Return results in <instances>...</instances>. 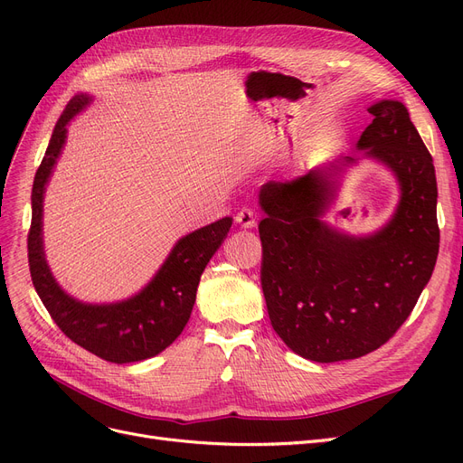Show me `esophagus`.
Here are the masks:
<instances>
[{
	"label": "esophagus",
	"mask_w": 463,
	"mask_h": 463,
	"mask_svg": "<svg viewBox=\"0 0 463 463\" xmlns=\"http://www.w3.org/2000/svg\"><path fill=\"white\" fill-rule=\"evenodd\" d=\"M235 222L240 223V226H241V228H245V230H249V228H255V223H257V214H255L253 210H250V208H243V210H240V213H237Z\"/></svg>",
	"instance_id": "34e87169"
}]
</instances>
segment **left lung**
<instances>
[{"mask_svg":"<svg viewBox=\"0 0 463 463\" xmlns=\"http://www.w3.org/2000/svg\"><path fill=\"white\" fill-rule=\"evenodd\" d=\"M357 148L390 167L400 184L394 216L354 237L322 220L338 177L357 156L334 160L293 181L260 187V284L272 328L317 363L357 359L384 345L413 311L439 257L432 156L398 100L369 108Z\"/></svg>","mask_w":463,"mask_h":463,"instance_id":"1","label":"left lung"}]
</instances>
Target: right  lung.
Segmentation results:
<instances>
[{
	"mask_svg": "<svg viewBox=\"0 0 463 463\" xmlns=\"http://www.w3.org/2000/svg\"><path fill=\"white\" fill-rule=\"evenodd\" d=\"M89 102L90 96L87 94H77L69 100L34 175L29 232L31 278L38 298L69 340L100 359L135 363L158 355L184 332L197 299L201 274L226 240L232 218H222L181 237L152 282L128 301L90 305L67 296L46 264L42 245V203L53 164L65 145L67 123Z\"/></svg>",
	"mask_w": 463,
	"mask_h": 463,
	"instance_id": "add662e5",
	"label": "right lung"
}]
</instances>
